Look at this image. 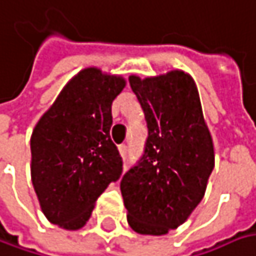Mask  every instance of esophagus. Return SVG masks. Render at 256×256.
Segmentation results:
<instances>
[{
  "label": "esophagus",
  "mask_w": 256,
  "mask_h": 256,
  "mask_svg": "<svg viewBox=\"0 0 256 256\" xmlns=\"http://www.w3.org/2000/svg\"><path fill=\"white\" fill-rule=\"evenodd\" d=\"M118 152H120V155H122L123 158H126V155H128V146H126V144H120V146H118Z\"/></svg>",
  "instance_id": "1"
}]
</instances>
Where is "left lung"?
Masks as SVG:
<instances>
[{
    "label": "left lung",
    "instance_id": "left-lung-1",
    "mask_svg": "<svg viewBox=\"0 0 256 256\" xmlns=\"http://www.w3.org/2000/svg\"><path fill=\"white\" fill-rule=\"evenodd\" d=\"M128 82L148 123L144 154L123 175L128 223L140 234L160 236L182 224L203 200L214 168V148L197 85L187 72Z\"/></svg>",
    "mask_w": 256,
    "mask_h": 256
}]
</instances>
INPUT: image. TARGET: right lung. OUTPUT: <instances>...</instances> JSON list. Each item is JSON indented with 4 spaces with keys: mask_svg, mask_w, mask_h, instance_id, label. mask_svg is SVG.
Listing matches in <instances>:
<instances>
[{
    "mask_svg": "<svg viewBox=\"0 0 256 256\" xmlns=\"http://www.w3.org/2000/svg\"><path fill=\"white\" fill-rule=\"evenodd\" d=\"M126 80L88 66L69 81L30 138L32 182L46 218L66 230L85 226L123 162L110 139L112 104Z\"/></svg>",
    "mask_w": 256,
    "mask_h": 256,
    "instance_id": "1",
    "label": "right lung"
}]
</instances>
